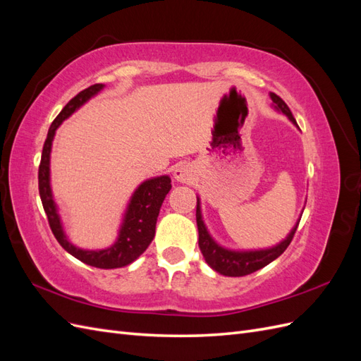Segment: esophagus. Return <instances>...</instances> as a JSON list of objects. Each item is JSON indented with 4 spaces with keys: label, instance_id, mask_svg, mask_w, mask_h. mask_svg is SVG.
<instances>
[{
    "label": "esophagus",
    "instance_id": "obj_1",
    "mask_svg": "<svg viewBox=\"0 0 361 361\" xmlns=\"http://www.w3.org/2000/svg\"><path fill=\"white\" fill-rule=\"evenodd\" d=\"M173 176L178 182L188 183L192 180V169L188 166V164L182 162V164H179V166H176V169H174Z\"/></svg>",
    "mask_w": 361,
    "mask_h": 361
}]
</instances>
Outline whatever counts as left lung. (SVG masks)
Masks as SVG:
<instances>
[{
	"label": "left lung",
	"instance_id": "left-lung-1",
	"mask_svg": "<svg viewBox=\"0 0 361 361\" xmlns=\"http://www.w3.org/2000/svg\"><path fill=\"white\" fill-rule=\"evenodd\" d=\"M269 96H271L272 105H274L276 110L288 116L290 122L293 125H297V120L293 118L292 111L289 110L286 102L283 101L281 97L277 96L276 93H269ZM195 220H197V228H199V247H200L202 255L206 260V264L209 265L214 271L220 272V274H223V276H228V277L248 276V274H251V272L267 267L268 264H271L272 260H276L280 255H283V251L289 247L295 232H297L298 223H300L298 221L297 224H295V227L286 236V239H283L280 244H277L274 247L265 248V250L236 251V250L224 248L214 241L212 236L209 235V232H207V228L203 223L199 197H197V211H195Z\"/></svg>",
	"mask_w": 361,
	"mask_h": 361
}]
</instances>
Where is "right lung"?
Returning a JSON list of instances; mask_svg holds the SVG:
<instances>
[{
	"instance_id": "obj_1",
	"label": "right lung",
	"mask_w": 361,
	"mask_h": 361,
	"mask_svg": "<svg viewBox=\"0 0 361 361\" xmlns=\"http://www.w3.org/2000/svg\"><path fill=\"white\" fill-rule=\"evenodd\" d=\"M102 89L104 84H94L90 85L89 89L80 92L75 97H72L52 122L42 150V159L39 166V194L43 209H45V214L48 216L49 227L59 244L68 253H71L73 257L84 262L87 265L102 269H113L133 264L137 257H140V255L145 253L146 248L152 243V239L155 236V227L161 204L171 190V179L164 174V176L152 178L138 185V188L134 191L133 197H130L128 203L117 241L111 247L104 250H82L80 247H75L69 241L66 233L63 231L61 218L59 215L57 204L54 202L51 190L49 159L52 140L54 135H56L57 128L63 123V120L72 116L80 106H82L90 97L99 93Z\"/></svg>"
}]
</instances>
